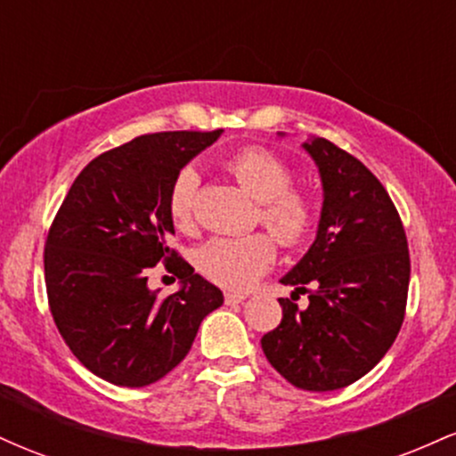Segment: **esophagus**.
<instances>
[{
	"label": "esophagus",
	"instance_id": "esophagus-1",
	"mask_svg": "<svg viewBox=\"0 0 456 456\" xmlns=\"http://www.w3.org/2000/svg\"><path fill=\"white\" fill-rule=\"evenodd\" d=\"M244 300H246L244 294H235V291H227V294H224V302H227V305H240V302Z\"/></svg>",
	"mask_w": 456,
	"mask_h": 456
}]
</instances>
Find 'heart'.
Masks as SVG:
<instances>
[{
  "instance_id": "obj_1",
  "label": "heart",
  "mask_w": 456,
  "mask_h": 456,
  "mask_svg": "<svg viewBox=\"0 0 456 456\" xmlns=\"http://www.w3.org/2000/svg\"><path fill=\"white\" fill-rule=\"evenodd\" d=\"M227 169L238 184L261 201L259 218L282 246H300L315 227V206L306 192L291 188L294 171L285 160L264 148L240 150L227 160ZM195 167L177 171L169 191V214L175 227L195 224L199 197ZM276 259V244L268 233L212 238L199 248L197 268L224 289L244 291L270 270Z\"/></svg>"
}]
</instances>
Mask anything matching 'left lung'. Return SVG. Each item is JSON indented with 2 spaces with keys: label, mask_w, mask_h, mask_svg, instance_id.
I'll use <instances>...</instances> for the list:
<instances>
[{
  "label": "left lung",
  "mask_w": 456,
  "mask_h": 456,
  "mask_svg": "<svg viewBox=\"0 0 456 456\" xmlns=\"http://www.w3.org/2000/svg\"><path fill=\"white\" fill-rule=\"evenodd\" d=\"M302 148L315 160L323 203L315 242L282 276L309 294L297 309L281 297L282 319L264 334L265 358L296 388L338 390L384 358L405 317L410 250L395 203L352 154L313 137Z\"/></svg>",
  "instance_id": "8db88e82"
}]
</instances>
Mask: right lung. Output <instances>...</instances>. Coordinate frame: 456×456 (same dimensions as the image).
Wrapping results in <instances>:
<instances>
[{"label": "right lung", "mask_w": 456, "mask_h": 456, "mask_svg": "<svg viewBox=\"0 0 456 456\" xmlns=\"http://www.w3.org/2000/svg\"><path fill=\"white\" fill-rule=\"evenodd\" d=\"M221 133L143 134L104 151L77 175L51 224L45 281L55 326L104 381L143 388L165 378L223 305V291L169 248L171 182ZM159 260L183 282L175 295L147 287Z\"/></svg>", "instance_id": "add662e5"}]
</instances>
